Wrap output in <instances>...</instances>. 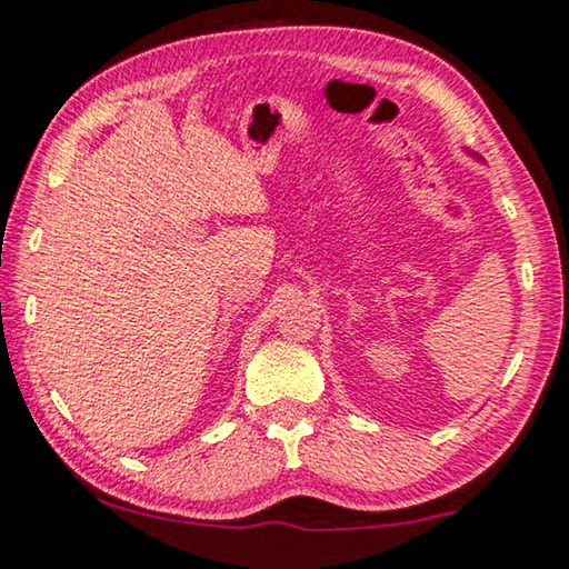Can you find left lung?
I'll use <instances>...</instances> for the list:
<instances>
[{
    "label": "left lung",
    "mask_w": 569,
    "mask_h": 569,
    "mask_svg": "<svg viewBox=\"0 0 569 569\" xmlns=\"http://www.w3.org/2000/svg\"><path fill=\"white\" fill-rule=\"evenodd\" d=\"M470 154H473V152H470ZM476 157V160H483V157H478V154H473Z\"/></svg>",
    "instance_id": "left-lung-1"
}]
</instances>
